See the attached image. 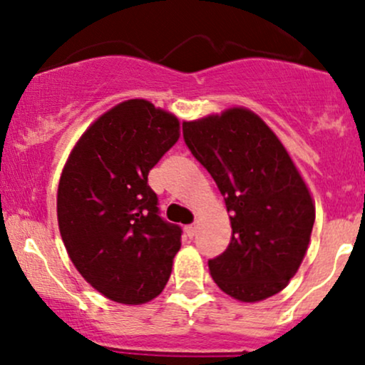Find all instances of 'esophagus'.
<instances>
[{
  "mask_svg": "<svg viewBox=\"0 0 365 365\" xmlns=\"http://www.w3.org/2000/svg\"><path fill=\"white\" fill-rule=\"evenodd\" d=\"M185 233L188 237H195V233H197V225L195 223H192V225H187L185 226Z\"/></svg>",
  "mask_w": 365,
  "mask_h": 365,
  "instance_id": "esophagus-1",
  "label": "esophagus"
}]
</instances>
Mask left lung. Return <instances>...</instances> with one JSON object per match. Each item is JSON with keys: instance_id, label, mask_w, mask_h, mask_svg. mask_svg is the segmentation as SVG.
<instances>
[{"instance_id": "left-lung-1", "label": "left lung", "mask_w": 365, "mask_h": 365, "mask_svg": "<svg viewBox=\"0 0 365 365\" xmlns=\"http://www.w3.org/2000/svg\"><path fill=\"white\" fill-rule=\"evenodd\" d=\"M182 128L232 215V240L207 262L212 279L242 302L276 295L299 269L316 220L302 177L271 128L244 108Z\"/></svg>"}]
</instances>
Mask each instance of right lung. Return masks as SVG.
Returning a JSON list of instances; mask_svg holds the SVG:
<instances>
[{"label": "right lung", "instance_id": "add662e5", "mask_svg": "<svg viewBox=\"0 0 365 365\" xmlns=\"http://www.w3.org/2000/svg\"><path fill=\"white\" fill-rule=\"evenodd\" d=\"M178 130L173 115L130 99L91 125L63 168V244L86 282L115 302L145 304L168 283L182 228L159 216L148 175Z\"/></svg>", "mask_w": 365, "mask_h": 365}]
</instances>
